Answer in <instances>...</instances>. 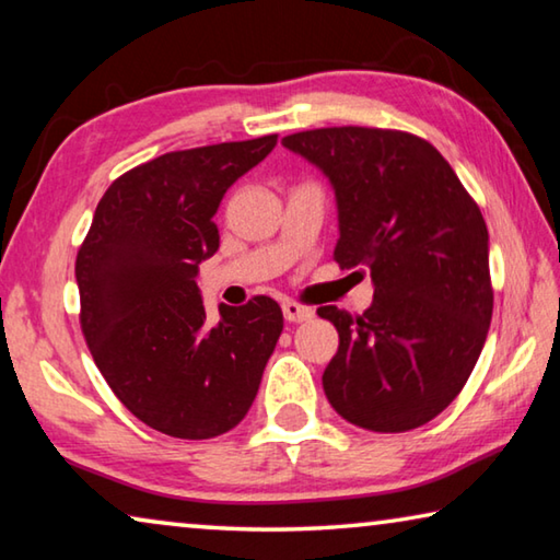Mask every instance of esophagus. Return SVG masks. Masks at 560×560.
<instances>
[{
    "mask_svg": "<svg viewBox=\"0 0 560 560\" xmlns=\"http://www.w3.org/2000/svg\"><path fill=\"white\" fill-rule=\"evenodd\" d=\"M281 312H283V318H287V322H291V324L308 322V318L314 316V308L299 304V301H283Z\"/></svg>",
    "mask_w": 560,
    "mask_h": 560,
    "instance_id": "obj_1",
    "label": "esophagus"
}]
</instances>
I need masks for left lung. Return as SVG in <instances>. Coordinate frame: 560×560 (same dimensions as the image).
<instances>
[{
  "instance_id": "left-lung-1",
  "label": "left lung",
  "mask_w": 560,
  "mask_h": 560,
  "mask_svg": "<svg viewBox=\"0 0 560 560\" xmlns=\"http://www.w3.org/2000/svg\"><path fill=\"white\" fill-rule=\"evenodd\" d=\"M281 144L334 184V259L374 279L363 314L316 308L339 331L322 378L328 404L369 431L419 429L466 386L491 326L481 209L439 149L408 131L326 127Z\"/></svg>"
}]
</instances>
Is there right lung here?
<instances>
[{
    "mask_svg": "<svg viewBox=\"0 0 560 560\" xmlns=\"http://www.w3.org/2000/svg\"><path fill=\"white\" fill-rule=\"evenodd\" d=\"M277 135L168 152L114 179L77 254L79 324L114 396L174 439H214L252 408L283 314L254 296L209 322L199 261L219 248L229 186Z\"/></svg>",
    "mask_w": 560,
    "mask_h": 560,
    "instance_id": "1",
    "label": "right lung"
}]
</instances>
